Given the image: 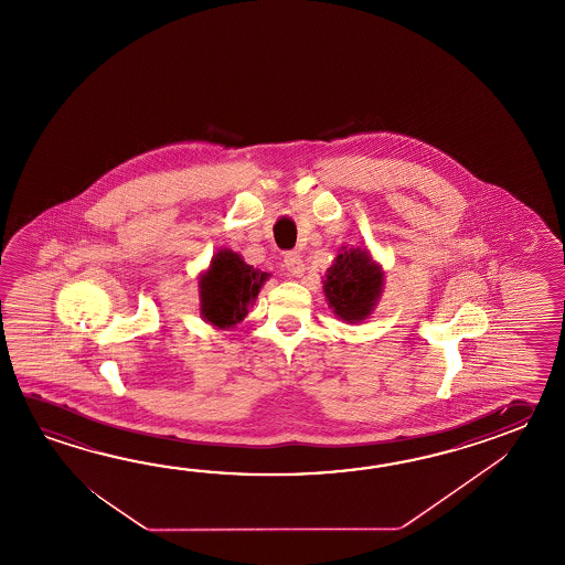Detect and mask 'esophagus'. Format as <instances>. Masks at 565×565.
Listing matches in <instances>:
<instances>
[{
	"label": "esophagus",
	"instance_id": "esophagus-1",
	"mask_svg": "<svg viewBox=\"0 0 565 565\" xmlns=\"http://www.w3.org/2000/svg\"><path fill=\"white\" fill-rule=\"evenodd\" d=\"M285 268L288 270L290 277H302L305 275V265H302V258L300 254L287 253L285 254Z\"/></svg>",
	"mask_w": 565,
	"mask_h": 565
}]
</instances>
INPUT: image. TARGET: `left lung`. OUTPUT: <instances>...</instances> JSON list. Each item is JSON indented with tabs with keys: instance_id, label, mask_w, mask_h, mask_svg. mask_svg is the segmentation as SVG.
Masks as SVG:
<instances>
[{
	"instance_id": "left-lung-1",
	"label": "left lung",
	"mask_w": 565,
	"mask_h": 565,
	"mask_svg": "<svg viewBox=\"0 0 565 565\" xmlns=\"http://www.w3.org/2000/svg\"><path fill=\"white\" fill-rule=\"evenodd\" d=\"M384 288V270L365 248H341L327 268L324 299L345 323H361L372 315Z\"/></svg>"
}]
</instances>
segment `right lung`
Returning a JSON list of instances; mask_svg holds the SVG:
<instances>
[{"label":"right lung","instance_id":"1","mask_svg":"<svg viewBox=\"0 0 565 565\" xmlns=\"http://www.w3.org/2000/svg\"><path fill=\"white\" fill-rule=\"evenodd\" d=\"M268 273L246 265L238 253L222 248L200 275V312L217 329L241 323L258 297Z\"/></svg>","mask_w":565,"mask_h":565}]
</instances>
